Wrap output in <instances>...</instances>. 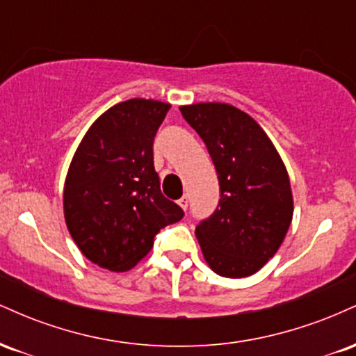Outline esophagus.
Instances as JSON below:
<instances>
[{
    "label": "esophagus",
    "mask_w": 356,
    "mask_h": 356,
    "mask_svg": "<svg viewBox=\"0 0 356 356\" xmlns=\"http://www.w3.org/2000/svg\"><path fill=\"white\" fill-rule=\"evenodd\" d=\"M177 202H179V206H181L184 211H187V207H189V197H187V195H182V197L179 199Z\"/></svg>",
    "instance_id": "34e87169"
}]
</instances>
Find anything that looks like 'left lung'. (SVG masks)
I'll return each mask as SVG.
<instances>
[{
	"mask_svg": "<svg viewBox=\"0 0 356 356\" xmlns=\"http://www.w3.org/2000/svg\"><path fill=\"white\" fill-rule=\"evenodd\" d=\"M209 150L220 199L195 227L204 259L226 277L259 271L283 243L293 218L289 177L280 154L243 110L227 104L181 107Z\"/></svg>",
	"mask_w": 356,
	"mask_h": 356,
	"instance_id": "8db88e82",
	"label": "left lung"
}]
</instances>
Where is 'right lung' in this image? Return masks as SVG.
Listing matches in <instances>:
<instances>
[{"instance_id":"1","label":"right lung","mask_w":356,"mask_h":356,"mask_svg":"<svg viewBox=\"0 0 356 356\" xmlns=\"http://www.w3.org/2000/svg\"><path fill=\"white\" fill-rule=\"evenodd\" d=\"M170 105L132 99L113 105L85 134L63 191L67 227L85 257L127 271L184 211L161 192L154 138Z\"/></svg>"}]
</instances>
